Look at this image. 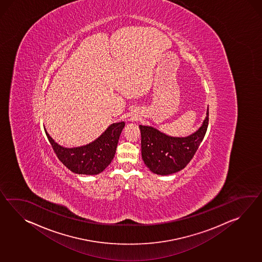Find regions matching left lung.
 Wrapping results in <instances>:
<instances>
[{"mask_svg":"<svg viewBox=\"0 0 262 262\" xmlns=\"http://www.w3.org/2000/svg\"><path fill=\"white\" fill-rule=\"evenodd\" d=\"M209 125V108L202 126L188 137H171L156 128L140 125L142 158L153 173L170 174L181 171L191 162Z\"/></svg>","mask_w":262,"mask_h":262,"instance_id":"1","label":"left lung"}]
</instances>
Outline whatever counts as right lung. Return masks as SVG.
<instances>
[{"label":"right lung","instance_id":"1","mask_svg":"<svg viewBox=\"0 0 262 262\" xmlns=\"http://www.w3.org/2000/svg\"><path fill=\"white\" fill-rule=\"evenodd\" d=\"M124 126V122L115 123L96 141L74 148H66L59 145L45 132L53 151L66 167L76 174H97L102 172L115 157Z\"/></svg>","mask_w":262,"mask_h":262}]
</instances>
